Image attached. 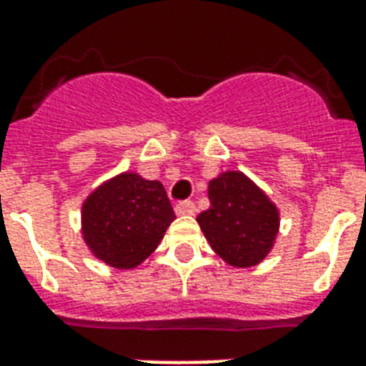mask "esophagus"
I'll return each instance as SVG.
<instances>
[{"label": "esophagus", "instance_id": "esophagus-1", "mask_svg": "<svg viewBox=\"0 0 366 366\" xmlns=\"http://www.w3.org/2000/svg\"><path fill=\"white\" fill-rule=\"evenodd\" d=\"M174 211H177L178 217H194L197 212V207H195L194 201H182V203H178Z\"/></svg>", "mask_w": 366, "mask_h": 366}]
</instances>
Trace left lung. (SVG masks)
Instances as JSON below:
<instances>
[{
    "label": "left lung",
    "instance_id": "1",
    "mask_svg": "<svg viewBox=\"0 0 366 366\" xmlns=\"http://www.w3.org/2000/svg\"><path fill=\"white\" fill-rule=\"evenodd\" d=\"M209 211L197 217L201 232L224 262L258 266L279 234V209L241 171L220 172L209 182Z\"/></svg>",
    "mask_w": 366,
    "mask_h": 366
}]
</instances>
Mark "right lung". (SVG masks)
Returning <instances> with one entry per match:
<instances>
[{"label":"right lung","mask_w":366,"mask_h":366,"mask_svg":"<svg viewBox=\"0 0 366 366\" xmlns=\"http://www.w3.org/2000/svg\"><path fill=\"white\" fill-rule=\"evenodd\" d=\"M174 218L159 180L127 171L83 201L81 235L94 258L116 269H132L157 249Z\"/></svg>","instance_id":"right-lung-1"}]
</instances>
